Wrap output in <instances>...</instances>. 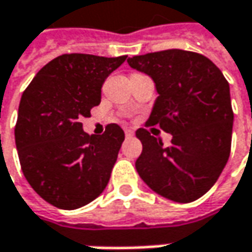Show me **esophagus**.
<instances>
[{
  "mask_svg": "<svg viewBox=\"0 0 252 252\" xmlns=\"http://www.w3.org/2000/svg\"><path fill=\"white\" fill-rule=\"evenodd\" d=\"M125 134H126V137H132L134 132H133L132 129H125Z\"/></svg>",
  "mask_w": 252,
  "mask_h": 252,
  "instance_id": "esophagus-1",
  "label": "esophagus"
}]
</instances>
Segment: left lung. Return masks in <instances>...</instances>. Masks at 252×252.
Listing matches in <instances>:
<instances>
[{
  "label": "left lung",
  "instance_id": "8db88e82",
  "mask_svg": "<svg viewBox=\"0 0 252 252\" xmlns=\"http://www.w3.org/2000/svg\"><path fill=\"white\" fill-rule=\"evenodd\" d=\"M127 63L156 83L158 96L146 126L173 136L164 146L158 134L137 129L143 150L136 170L158 194L191 203L214 186L230 158V85L208 58L190 51L152 52L129 58Z\"/></svg>",
  "mask_w": 252,
  "mask_h": 252
}]
</instances>
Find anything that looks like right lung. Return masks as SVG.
<instances>
[{"label":"right lung","instance_id":"1","mask_svg":"<svg viewBox=\"0 0 252 252\" xmlns=\"http://www.w3.org/2000/svg\"><path fill=\"white\" fill-rule=\"evenodd\" d=\"M126 58L61 55L22 94L15 125L21 169L32 189L55 207L86 206L109 183L125 133L110 123L103 134L89 136L79 120L100 103L102 85Z\"/></svg>","mask_w":252,"mask_h":252}]
</instances>
